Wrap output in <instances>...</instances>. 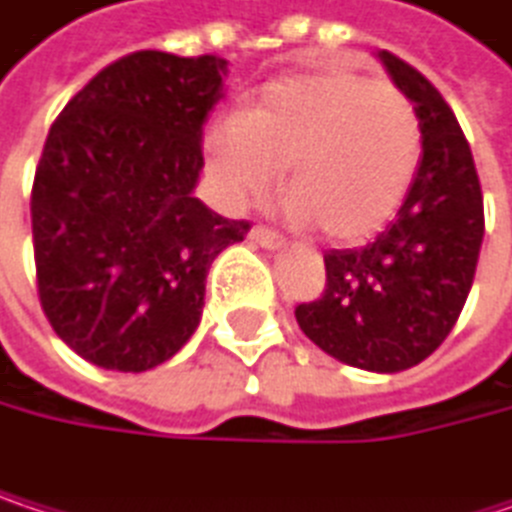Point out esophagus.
<instances>
[{
	"label": "esophagus",
	"instance_id": "34e87169",
	"mask_svg": "<svg viewBox=\"0 0 512 512\" xmlns=\"http://www.w3.org/2000/svg\"><path fill=\"white\" fill-rule=\"evenodd\" d=\"M250 238H253L259 247H268V250L283 247V235L274 232V229H268V226H253V229H250Z\"/></svg>",
	"mask_w": 512,
	"mask_h": 512
}]
</instances>
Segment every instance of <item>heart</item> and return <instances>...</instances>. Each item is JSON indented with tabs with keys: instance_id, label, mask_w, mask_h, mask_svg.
<instances>
[{
	"instance_id": "heart-1",
	"label": "heart",
	"mask_w": 512,
	"mask_h": 512,
	"mask_svg": "<svg viewBox=\"0 0 512 512\" xmlns=\"http://www.w3.org/2000/svg\"><path fill=\"white\" fill-rule=\"evenodd\" d=\"M205 154L232 205L259 202L289 163V214L331 241H367L402 208L423 157L411 98L352 68L268 83L241 113L208 128Z\"/></svg>"
}]
</instances>
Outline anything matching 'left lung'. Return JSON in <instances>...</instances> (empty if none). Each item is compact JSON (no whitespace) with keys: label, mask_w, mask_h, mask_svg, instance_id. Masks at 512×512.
Listing matches in <instances>:
<instances>
[{"label":"left lung","mask_w":512,"mask_h":512,"mask_svg":"<svg viewBox=\"0 0 512 512\" xmlns=\"http://www.w3.org/2000/svg\"><path fill=\"white\" fill-rule=\"evenodd\" d=\"M379 59L420 116V169L396 220L373 244L325 253V292L298 304L295 319L331 358L399 373L453 331L486 223L474 157L453 110L417 68L387 50Z\"/></svg>","instance_id":"left-lung-1"}]
</instances>
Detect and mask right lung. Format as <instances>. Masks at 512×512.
Returning a JSON list of instances; mask_svg holds the SVG:
<instances>
[{"mask_svg": "<svg viewBox=\"0 0 512 512\" xmlns=\"http://www.w3.org/2000/svg\"><path fill=\"white\" fill-rule=\"evenodd\" d=\"M226 59L139 50L98 71L47 133L32 244L47 322L95 367L142 373L196 331L205 274L250 223L196 196Z\"/></svg>", "mask_w": 512, "mask_h": 512, "instance_id": "right-lung-1", "label": "right lung"}]
</instances>
